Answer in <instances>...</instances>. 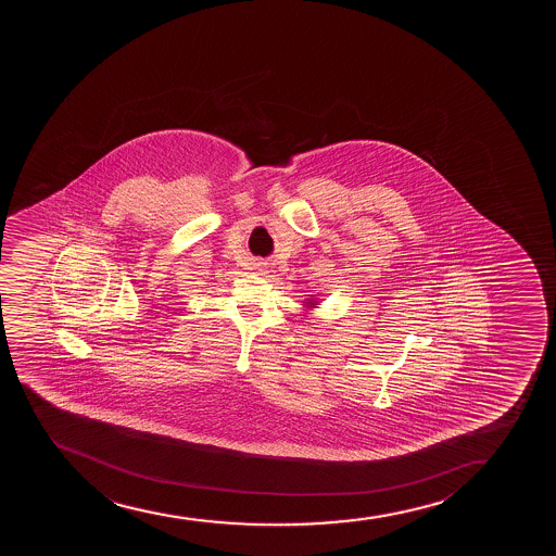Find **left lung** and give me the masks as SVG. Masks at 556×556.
<instances>
[{"instance_id": "obj_1", "label": "left lung", "mask_w": 556, "mask_h": 556, "mask_svg": "<svg viewBox=\"0 0 556 556\" xmlns=\"http://www.w3.org/2000/svg\"><path fill=\"white\" fill-rule=\"evenodd\" d=\"M306 306L307 307H315V306H317V301H307L306 302Z\"/></svg>"}]
</instances>
